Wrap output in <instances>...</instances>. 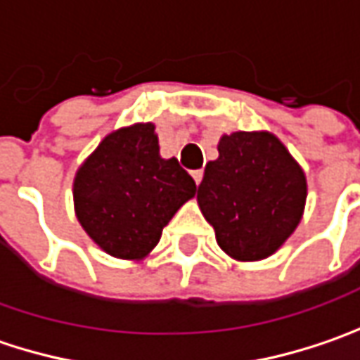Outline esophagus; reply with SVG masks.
Here are the masks:
<instances>
[{"mask_svg":"<svg viewBox=\"0 0 360 360\" xmlns=\"http://www.w3.org/2000/svg\"><path fill=\"white\" fill-rule=\"evenodd\" d=\"M192 178H194L196 184H200L202 178H204V172H202V170H194V172H192Z\"/></svg>","mask_w":360,"mask_h":360,"instance_id":"esophagus-1","label":"esophagus"}]
</instances>
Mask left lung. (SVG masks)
Here are the masks:
<instances>
[{"instance_id":"8db88e82","label":"left lung","mask_w":360,"mask_h":360,"mask_svg":"<svg viewBox=\"0 0 360 360\" xmlns=\"http://www.w3.org/2000/svg\"><path fill=\"white\" fill-rule=\"evenodd\" d=\"M198 186L204 218L218 246L236 260L270 256L298 226L307 180L269 131H234L218 144Z\"/></svg>"}]
</instances>
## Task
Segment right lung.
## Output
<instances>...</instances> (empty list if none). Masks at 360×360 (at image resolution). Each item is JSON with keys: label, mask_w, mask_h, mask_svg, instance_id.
<instances>
[{"label": "right lung", "mask_w": 360, "mask_h": 360, "mask_svg": "<svg viewBox=\"0 0 360 360\" xmlns=\"http://www.w3.org/2000/svg\"><path fill=\"white\" fill-rule=\"evenodd\" d=\"M152 124L105 136L77 170L74 200L79 224L108 255L142 258L176 210L196 194L178 160L160 158Z\"/></svg>", "instance_id": "obj_1"}]
</instances>
